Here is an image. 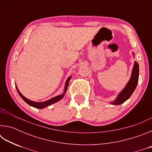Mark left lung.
Instances as JSON below:
<instances>
[{
	"label": "left lung",
	"mask_w": 152,
	"mask_h": 152,
	"mask_svg": "<svg viewBox=\"0 0 152 152\" xmlns=\"http://www.w3.org/2000/svg\"><path fill=\"white\" fill-rule=\"evenodd\" d=\"M138 78H139V64L136 62H135L134 66H133L132 76L129 81L128 82V83L125 88L120 92L119 96H117L116 99L114 101L111 102L113 104H121L124 102L125 101H127L128 99H129V97L132 96L133 92H134L136 86L137 85L138 82Z\"/></svg>",
	"instance_id": "left-lung-1"
}]
</instances>
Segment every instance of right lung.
<instances>
[{
    "label": "right lung",
    "mask_w": 152,
    "mask_h": 152,
    "mask_svg": "<svg viewBox=\"0 0 152 152\" xmlns=\"http://www.w3.org/2000/svg\"><path fill=\"white\" fill-rule=\"evenodd\" d=\"M70 79H71V76L69 77L68 80H66L65 88H64V94H61V95H59V96H57L53 97V98H52V99L48 100V101L42 102H34V101H30V100L27 99V98H25L24 96H23L21 93H20V92H19V90H18L17 86H16V88H17V91L18 92V93H19V94L20 95V96L21 97L22 99L24 100L25 102H26L28 104H29V105H31V106H32V107H35V108H37V109H43V108H45L46 107H48V106H49V105H50L51 104L55 103V102L59 101L60 100L62 99V98L64 96V95H65V93H66V92L67 91V89H68V84H69V82H70Z\"/></svg>",
    "instance_id": "right-lung-1"
}]
</instances>
